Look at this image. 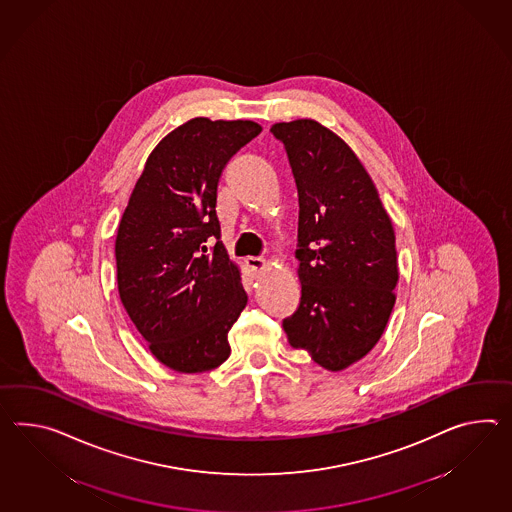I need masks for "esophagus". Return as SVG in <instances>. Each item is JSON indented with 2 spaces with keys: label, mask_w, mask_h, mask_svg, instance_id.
Here are the masks:
<instances>
[{
  "label": "esophagus",
  "mask_w": 512,
  "mask_h": 512,
  "mask_svg": "<svg viewBox=\"0 0 512 512\" xmlns=\"http://www.w3.org/2000/svg\"><path fill=\"white\" fill-rule=\"evenodd\" d=\"M246 266L250 268L253 274H261L266 270V261H262V259H255V257H250V259H246Z\"/></svg>",
  "instance_id": "34e87169"
}]
</instances>
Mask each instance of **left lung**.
Returning <instances> with one entry per match:
<instances>
[{
    "label": "left lung",
    "mask_w": 512,
    "mask_h": 512,
    "mask_svg": "<svg viewBox=\"0 0 512 512\" xmlns=\"http://www.w3.org/2000/svg\"><path fill=\"white\" fill-rule=\"evenodd\" d=\"M270 131L287 150L300 200L301 300L283 329L292 348L338 372L374 348L394 309V227L372 177L331 129L303 118Z\"/></svg>",
    "instance_id": "8db88e82"
}]
</instances>
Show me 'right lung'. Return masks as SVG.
Masks as SVG:
<instances>
[{
    "mask_svg": "<svg viewBox=\"0 0 512 512\" xmlns=\"http://www.w3.org/2000/svg\"><path fill=\"white\" fill-rule=\"evenodd\" d=\"M261 131L251 120L209 118L175 127L151 151L118 225L120 300L175 372H207L231 353L227 333L248 296L220 242L216 190L225 164Z\"/></svg>",
    "mask_w": 512,
    "mask_h": 512,
    "instance_id": "obj_1",
    "label": "right lung"
}]
</instances>
